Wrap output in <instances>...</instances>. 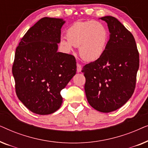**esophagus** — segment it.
Masks as SVG:
<instances>
[{
  "instance_id": "esophagus-1",
  "label": "esophagus",
  "mask_w": 148,
  "mask_h": 148,
  "mask_svg": "<svg viewBox=\"0 0 148 148\" xmlns=\"http://www.w3.org/2000/svg\"><path fill=\"white\" fill-rule=\"evenodd\" d=\"M77 71L78 73L82 71V65L79 63L77 64Z\"/></svg>"
}]
</instances>
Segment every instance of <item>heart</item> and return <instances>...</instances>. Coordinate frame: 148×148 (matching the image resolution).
I'll return each mask as SVG.
<instances>
[{"label":"heart","mask_w":148,"mask_h":148,"mask_svg":"<svg viewBox=\"0 0 148 148\" xmlns=\"http://www.w3.org/2000/svg\"><path fill=\"white\" fill-rule=\"evenodd\" d=\"M108 32L104 24L98 21H77L66 31V38L60 40V45L70 52L73 46L78 47L83 59L97 60L102 55L108 41Z\"/></svg>","instance_id":"heart-1"}]
</instances>
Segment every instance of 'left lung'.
<instances>
[{"label":"left lung","instance_id":"1","mask_svg":"<svg viewBox=\"0 0 148 148\" xmlns=\"http://www.w3.org/2000/svg\"><path fill=\"white\" fill-rule=\"evenodd\" d=\"M101 19L108 24L110 38L105 51L82 69L89 104L96 110L110 112L123 106L134 92L139 56L132 34L112 16Z\"/></svg>","mask_w":148,"mask_h":148}]
</instances>
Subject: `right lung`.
<instances>
[{
  "mask_svg": "<svg viewBox=\"0 0 148 148\" xmlns=\"http://www.w3.org/2000/svg\"><path fill=\"white\" fill-rule=\"evenodd\" d=\"M62 19L44 17L16 48L12 72L19 100L32 112L52 114L61 106L60 91L76 73L74 56L57 52Z\"/></svg>",
  "mask_w": 148,
  "mask_h": 148,
  "instance_id": "add662e5",
  "label": "right lung"
}]
</instances>
